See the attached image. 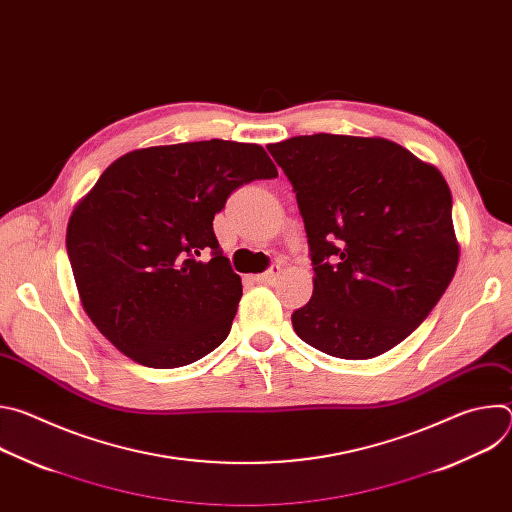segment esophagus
<instances>
[{"mask_svg":"<svg viewBox=\"0 0 512 512\" xmlns=\"http://www.w3.org/2000/svg\"><path fill=\"white\" fill-rule=\"evenodd\" d=\"M279 273H281V267L279 265H271L267 271H263V273H259L255 279L259 281V283H275L277 281V277H279Z\"/></svg>","mask_w":512,"mask_h":512,"instance_id":"obj_1","label":"esophagus"}]
</instances>
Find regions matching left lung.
I'll return each instance as SVG.
<instances>
[{"instance_id": "1", "label": "left lung", "mask_w": 512, "mask_h": 512, "mask_svg": "<svg viewBox=\"0 0 512 512\" xmlns=\"http://www.w3.org/2000/svg\"><path fill=\"white\" fill-rule=\"evenodd\" d=\"M294 186L314 267L296 334L364 360L403 342L448 289L460 257L440 170L383 137L314 133L267 145Z\"/></svg>"}]
</instances>
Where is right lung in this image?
Segmentation results:
<instances>
[{
	"label": "right lung",
	"instance_id": "obj_1",
	"mask_svg": "<svg viewBox=\"0 0 512 512\" xmlns=\"http://www.w3.org/2000/svg\"><path fill=\"white\" fill-rule=\"evenodd\" d=\"M277 168L257 143L158 145L113 162L72 212L66 253L87 316L125 356L176 369L221 346L243 296L212 221Z\"/></svg>",
	"mask_w": 512,
	"mask_h": 512
}]
</instances>
